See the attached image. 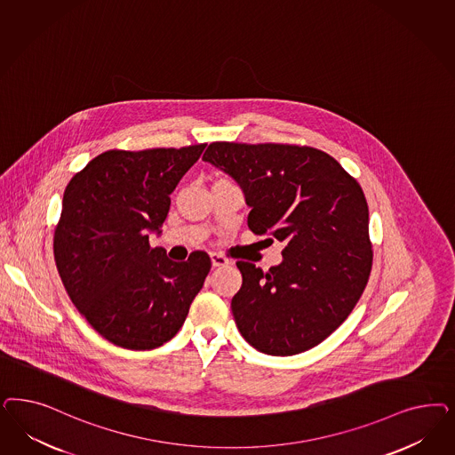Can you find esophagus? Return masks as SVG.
<instances>
[{"mask_svg": "<svg viewBox=\"0 0 455 455\" xmlns=\"http://www.w3.org/2000/svg\"><path fill=\"white\" fill-rule=\"evenodd\" d=\"M211 261H212L214 267H222V266L231 264V261L226 256L220 254V252H211Z\"/></svg>", "mask_w": 455, "mask_h": 455, "instance_id": "1", "label": "esophagus"}]
</instances>
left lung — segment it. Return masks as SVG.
<instances>
[{
  "label": "left lung",
  "mask_w": 455,
  "mask_h": 455,
  "mask_svg": "<svg viewBox=\"0 0 455 455\" xmlns=\"http://www.w3.org/2000/svg\"><path fill=\"white\" fill-rule=\"evenodd\" d=\"M203 161L235 179L254 235L284 244L263 271L237 261L231 301L241 335L259 352H307L348 318L367 286L373 251L365 194L331 156L307 146L212 142Z\"/></svg>",
  "instance_id": "obj_1"
}]
</instances>
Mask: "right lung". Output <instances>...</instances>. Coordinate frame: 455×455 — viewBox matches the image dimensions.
Returning a JSON list of instances; mask_svg holds the SVG:
<instances>
[{"label":"right lung","mask_w":455,"mask_h":455,"mask_svg":"<svg viewBox=\"0 0 455 455\" xmlns=\"http://www.w3.org/2000/svg\"><path fill=\"white\" fill-rule=\"evenodd\" d=\"M204 147L107 150L65 189L53 235L60 278L90 326L117 347L152 350L169 341L211 271L204 251L176 263L148 243Z\"/></svg>","instance_id":"1"}]
</instances>
